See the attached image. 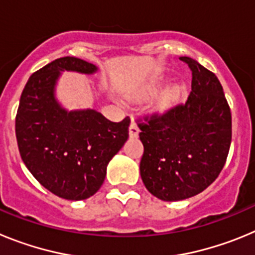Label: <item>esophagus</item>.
Segmentation results:
<instances>
[{"instance_id":"1","label":"esophagus","mask_w":255,"mask_h":255,"mask_svg":"<svg viewBox=\"0 0 255 255\" xmlns=\"http://www.w3.org/2000/svg\"><path fill=\"white\" fill-rule=\"evenodd\" d=\"M129 135H130V138H138L139 128L136 126V124H135L134 121H131V124H130L129 126Z\"/></svg>"}]
</instances>
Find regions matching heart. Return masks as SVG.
<instances>
[{"label": "heart", "mask_w": 255, "mask_h": 255, "mask_svg": "<svg viewBox=\"0 0 255 255\" xmlns=\"http://www.w3.org/2000/svg\"><path fill=\"white\" fill-rule=\"evenodd\" d=\"M176 98V92H168L166 96L163 97L161 100V102H159V105H161V107H167L168 105H170L171 102H172L173 100Z\"/></svg>", "instance_id": "1"}]
</instances>
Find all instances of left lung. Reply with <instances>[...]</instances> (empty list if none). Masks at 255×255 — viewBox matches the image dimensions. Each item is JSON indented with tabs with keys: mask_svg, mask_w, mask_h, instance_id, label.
Listing matches in <instances>:
<instances>
[{
	"mask_svg": "<svg viewBox=\"0 0 255 255\" xmlns=\"http://www.w3.org/2000/svg\"><path fill=\"white\" fill-rule=\"evenodd\" d=\"M191 92L184 103L139 119L140 176L150 194L175 202L199 194L218 177L231 144V111L215 74L190 57Z\"/></svg>",
	"mask_w": 255,
	"mask_h": 255,
	"instance_id": "1",
	"label": "left lung"
}]
</instances>
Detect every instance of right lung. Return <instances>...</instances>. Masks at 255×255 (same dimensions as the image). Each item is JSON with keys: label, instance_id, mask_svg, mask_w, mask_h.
Instances as JSON below:
<instances>
[{"label": "right lung", "instance_id": "1", "mask_svg": "<svg viewBox=\"0 0 255 255\" xmlns=\"http://www.w3.org/2000/svg\"><path fill=\"white\" fill-rule=\"evenodd\" d=\"M64 70L93 74L97 67L67 56L31 74L15 132L22 162L40 185L64 199L83 200L102 186L108 162L129 138L130 119L112 123L96 110L65 111L53 94Z\"/></svg>", "mask_w": 255, "mask_h": 255}]
</instances>
